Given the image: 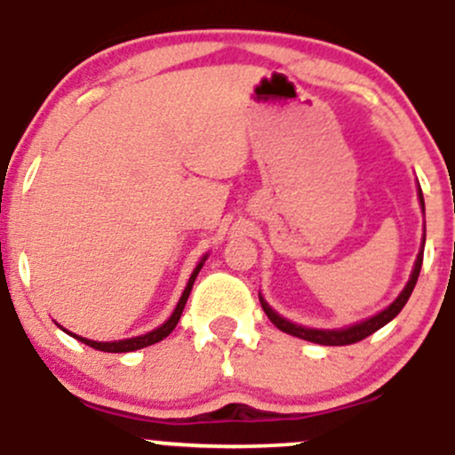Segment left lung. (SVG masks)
Here are the masks:
<instances>
[{
  "mask_svg": "<svg viewBox=\"0 0 455 455\" xmlns=\"http://www.w3.org/2000/svg\"><path fill=\"white\" fill-rule=\"evenodd\" d=\"M417 192H419V203H421V210H424V195H421V188ZM424 243H426V235H424ZM424 243H421L419 254H417V260H415V267H412L411 280L406 282L404 291H402V293L398 295V299H395L391 306L385 307L383 312H379V315L365 318V321H362V323H355V325H351V327H344V329H310V327H301V325H295V323L286 321V318H282L278 312L271 310V307L267 306V301H265L263 297L259 295L260 306H263L265 315L269 316V321L274 323V325L278 327L280 331L291 333V336L301 338V340L315 342V344H325V347H344V344H355V342L363 340V338L372 336V333L379 331L380 327L387 325L391 318L398 316L402 307L406 306V301H409L412 289H415V284H417V278H419L421 263H424Z\"/></svg>",
  "mask_w": 455,
  "mask_h": 455,
  "instance_id": "1",
  "label": "left lung"
}]
</instances>
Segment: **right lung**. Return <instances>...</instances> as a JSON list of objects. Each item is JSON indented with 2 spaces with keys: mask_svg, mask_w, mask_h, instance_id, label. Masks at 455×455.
<instances>
[{
  "mask_svg": "<svg viewBox=\"0 0 455 455\" xmlns=\"http://www.w3.org/2000/svg\"><path fill=\"white\" fill-rule=\"evenodd\" d=\"M205 260H207V257H203V259H201V263L196 265V269L192 271V275H190V280H188V284H186L184 293H181V299L177 301V306H175L173 315H171L169 321H166V323H162V325H160V327H156L154 331L145 333V336L128 338V340H115V342H96V340H87V338H81V336H76V333H70V331H66V329H64V331H66V333H70L72 338H76V340H81L83 344H87V347L96 348V351H104V353H130V351H139V348L151 347V344H156V342L164 340V338L169 336V333L173 331V329L177 327V323H180V316H181V312H184V306H186L188 297H190L192 284H195V280H196L198 271H201L203 263H205Z\"/></svg>",
  "mask_w": 455,
  "mask_h": 455,
  "instance_id": "add662e5",
  "label": "right lung"
}]
</instances>
